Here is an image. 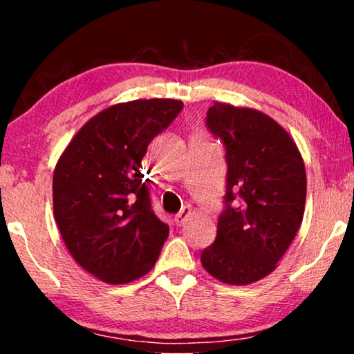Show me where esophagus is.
Listing matches in <instances>:
<instances>
[{"label": "esophagus", "mask_w": 354, "mask_h": 354, "mask_svg": "<svg viewBox=\"0 0 354 354\" xmlns=\"http://www.w3.org/2000/svg\"><path fill=\"white\" fill-rule=\"evenodd\" d=\"M189 214H190V207H189V206L183 207L181 211H179V212L175 215V218H173V221H175V225H176V226H181V225L184 223V220L189 217Z\"/></svg>", "instance_id": "obj_1"}]
</instances>
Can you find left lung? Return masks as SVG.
<instances>
[{"label":"left lung","mask_w":354,"mask_h":354,"mask_svg":"<svg viewBox=\"0 0 354 354\" xmlns=\"http://www.w3.org/2000/svg\"><path fill=\"white\" fill-rule=\"evenodd\" d=\"M206 127L223 143L227 169L217 237L201 263L226 284L254 283L274 270L301 225L304 162L290 136L262 112L215 103Z\"/></svg>","instance_id":"left-lung-1"}]
</instances>
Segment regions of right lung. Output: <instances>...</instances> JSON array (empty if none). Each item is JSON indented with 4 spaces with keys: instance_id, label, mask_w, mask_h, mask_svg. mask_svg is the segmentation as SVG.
I'll list each match as a JSON object with an SVG mask.
<instances>
[{
    "instance_id": "1",
    "label": "right lung",
    "mask_w": 354,
    "mask_h": 354,
    "mask_svg": "<svg viewBox=\"0 0 354 354\" xmlns=\"http://www.w3.org/2000/svg\"><path fill=\"white\" fill-rule=\"evenodd\" d=\"M183 111L176 100H136L84 124L53 176L55 218L70 254L93 277L124 284L151 270L169 225L151 206L142 159Z\"/></svg>"
}]
</instances>
